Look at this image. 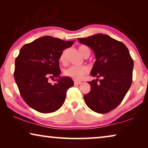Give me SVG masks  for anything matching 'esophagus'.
I'll return each instance as SVG.
<instances>
[{
  "instance_id": "esophagus-1",
  "label": "esophagus",
  "mask_w": 148,
  "mask_h": 148,
  "mask_svg": "<svg viewBox=\"0 0 148 148\" xmlns=\"http://www.w3.org/2000/svg\"><path fill=\"white\" fill-rule=\"evenodd\" d=\"M75 85H80L82 84V82H78V81H75L74 82Z\"/></svg>"
}]
</instances>
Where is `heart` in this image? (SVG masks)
<instances>
[{"instance_id": "heart-1", "label": "heart", "mask_w": 148, "mask_h": 148, "mask_svg": "<svg viewBox=\"0 0 148 148\" xmlns=\"http://www.w3.org/2000/svg\"><path fill=\"white\" fill-rule=\"evenodd\" d=\"M88 47L86 46H80L79 47V51L81 54L84 55L85 50L88 49ZM66 54H67V50H65L62 52L60 56V61L62 64H65L66 62ZM89 72V68L87 66H72L70 68H69L64 71V74L66 76L69 77L70 78H72L74 80H82L85 75H86Z\"/></svg>"}]
</instances>
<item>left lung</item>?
Segmentation results:
<instances>
[{"label": "left lung", "mask_w": 148, "mask_h": 148, "mask_svg": "<svg viewBox=\"0 0 148 148\" xmlns=\"http://www.w3.org/2000/svg\"><path fill=\"white\" fill-rule=\"evenodd\" d=\"M94 52L95 61L91 75L101 77L89 82L90 92L84 100L94 112L104 114L119 106L132 84L133 60L123 42L108 35L98 34L77 38Z\"/></svg>", "instance_id": "8db88e82"}]
</instances>
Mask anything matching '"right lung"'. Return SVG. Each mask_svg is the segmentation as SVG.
Returning a JSON list of instances; mask_svg holds the SVG:
<instances>
[{
  "label": "right lung",
  "mask_w": 148,
  "mask_h": 148,
  "mask_svg": "<svg viewBox=\"0 0 148 148\" xmlns=\"http://www.w3.org/2000/svg\"><path fill=\"white\" fill-rule=\"evenodd\" d=\"M75 41L51 36L35 40L21 48L15 59L14 78L24 101L38 112L50 113L64 104L68 89L74 85L69 77H61L59 67L62 50ZM57 83L51 84L50 78Z\"/></svg>",
  "instance_id": "1"
}]
</instances>
